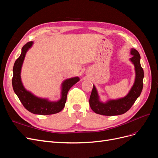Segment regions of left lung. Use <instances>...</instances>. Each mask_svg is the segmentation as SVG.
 Masks as SVG:
<instances>
[{
  "mask_svg": "<svg viewBox=\"0 0 158 158\" xmlns=\"http://www.w3.org/2000/svg\"><path fill=\"white\" fill-rule=\"evenodd\" d=\"M131 54L133 56L131 58V60L135 66L136 78L130 92L125 98L117 100H111L106 103H103L99 101L97 90L94 85H93L89 103L90 107L95 113L106 116L122 114L131 108L136 99L140 96L143 88L144 70L140 65V55L139 52L133 49L131 50Z\"/></svg>",
  "mask_w": 158,
  "mask_h": 158,
  "instance_id": "8db88e82",
  "label": "left lung"
}]
</instances>
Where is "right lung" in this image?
I'll use <instances>...</instances> for the list:
<instances>
[{
  "mask_svg": "<svg viewBox=\"0 0 158 158\" xmlns=\"http://www.w3.org/2000/svg\"><path fill=\"white\" fill-rule=\"evenodd\" d=\"M32 44V41H29L23 46L20 56L14 63L12 77L13 89L23 107L30 112L37 114H52L57 113L62 111L64 107L69 90L73 85L78 82L79 78L75 77L64 81L63 83L61 99L56 102H51L47 101V99L38 98L30 92H27L22 85L20 72L26 52L31 47Z\"/></svg>",
  "mask_w": 158,
  "mask_h": 158,
  "instance_id": "add662e5",
  "label": "right lung"
}]
</instances>
